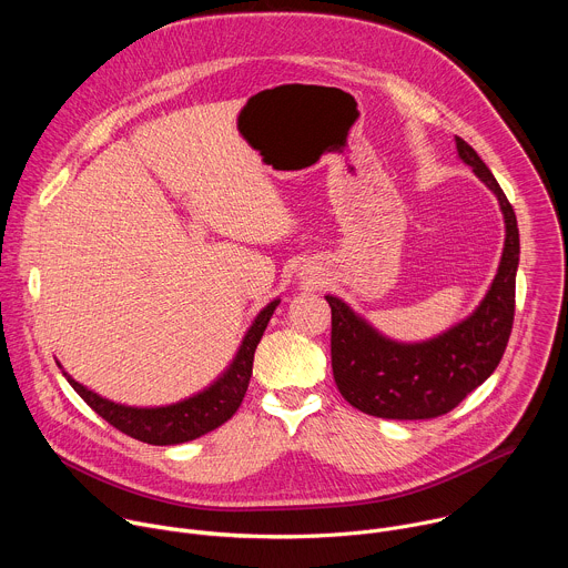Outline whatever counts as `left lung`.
<instances>
[{
    "label": "left lung",
    "mask_w": 568,
    "mask_h": 568,
    "mask_svg": "<svg viewBox=\"0 0 568 568\" xmlns=\"http://www.w3.org/2000/svg\"><path fill=\"white\" fill-rule=\"evenodd\" d=\"M458 159L488 186L504 213L506 240L499 270L476 310L425 342L382 335L346 301L328 294L333 310V375L355 409L388 420H429L488 379L499 366L515 318L519 229L499 182L476 150L456 136Z\"/></svg>",
    "instance_id": "left-lung-1"
}]
</instances>
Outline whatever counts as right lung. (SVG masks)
<instances>
[{
    "label": "right lung",
    "instance_id": "right-lung-1",
    "mask_svg": "<svg viewBox=\"0 0 568 568\" xmlns=\"http://www.w3.org/2000/svg\"><path fill=\"white\" fill-rule=\"evenodd\" d=\"M278 303L281 298H274L256 314L250 331L245 333V337H242L231 364L217 375V379H213L200 393L186 399L166 404V407H130V404L108 399L94 393L92 388L75 382L60 366V362L58 366L62 368V375L73 386V390L119 432L148 445L189 443L217 429L237 412L242 397H245L250 386L256 346L261 344V337Z\"/></svg>",
    "mask_w": 568,
    "mask_h": 568
}]
</instances>
